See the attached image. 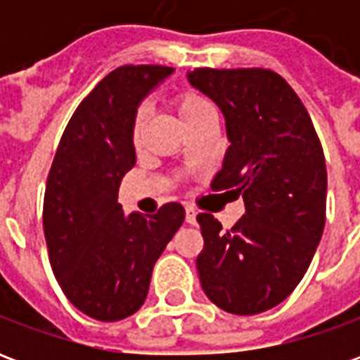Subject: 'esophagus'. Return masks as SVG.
I'll list each match as a JSON object with an SVG mask.
<instances>
[{
    "label": "esophagus",
    "mask_w": 360,
    "mask_h": 360,
    "mask_svg": "<svg viewBox=\"0 0 360 360\" xmlns=\"http://www.w3.org/2000/svg\"><path fill=\"white\" fill-rule=\"evenodd\" d=\"M185 221L191 224V226H195L196 224V210L193 206H185Z\"/></svg>",
    "instance_id": "esophagus-1"
}]
</instances>
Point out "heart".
<instances>
[{
    "label": "heart",
    "mask_w": 360,
    "mask_h": 360,
    "mask_svg": "<svg viewBox=\"0 0 360 360\" xmlns=\"http://www.w3.org/2000/svg\"><path fill=\"white\" fill-rule=\"evenodd\" d=\"M173 110L177 113V117L183 123L185 129H191L193 125H196L198 121L210 117L212 108L210 103L204 100L202 96L196 94L193 90H185V92H179V94L173 98ZM146 123H148V113L146 110H141L134 117L133 125V141L134 144H141L142 136H144V131H146Z\"/></svg>",
    "instance_id": "1"
}]
</instances>
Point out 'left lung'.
I'll list each match as a JSON object with an SVG mask.
<instances>
[{
  "label": "left lung",
  "instance_id": "1",
  "mask_svg": "<svg viewBox=\"0 0 360 360\" xmlns=\"http://www.w3.org/2000/svg\"><path fill=\"white\" fill-rule=\"evenodd\" d=\"M191 86L218 105L229 148L212 181L237 191L245 216L231 229L198 214L196 270L206 297L231 314H258L287 299L309 270L326 224V160L309 111L268 69H195Z\"/></svg>",
  "mask_w": 360,
  "mask_h": 360
}]
</instances>
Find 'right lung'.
I'll return each instance as SVG.
<instances>
[{
  "instance_id": "right-lung-1",
  "label": "right lung",
  "mask_w": 360,
  "mask_h": 360,
  "mask_svg": "<svg viewBox=\"0 0 360 360\" xmlns=\"http://www.w3.org/2000/svg\"><path fill=\"white\" fill-rule=\"evenodd\" d=\"M172 67L123 65L96 84L65 127L44 195V235L51 270L77 309L117 322L141 309L154 264L185 210L125 214L121 179L136 162L133 125L146 96Z\"/></svg>"
}]
</instances>
